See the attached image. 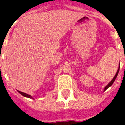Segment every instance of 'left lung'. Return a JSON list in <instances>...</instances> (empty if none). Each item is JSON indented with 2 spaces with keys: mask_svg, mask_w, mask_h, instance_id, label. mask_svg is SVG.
<instances>
[{
  "mask_svg": "<svg viewBox=\"0 0 125 125\" xmlns=\"http://www.w3.org/2000/svg\"><path fill=\"white\" fill-rule=\"evenodd\" d=\"M119 70H120V66H118V70H117V72H116V73L115 76V77L113 78V80H111V81H110V82H109V83H108V84L107 85H106V86H105V88H104V91H105V90H106V89H108V88L109 87L111 86H112V84L114 83V82H115V80L116 78V77H117V76H118V72H119Z\"/></svg>",
  "mask_w": 125,
  "mask_h": 125,
  "instance_id": "8db88e82",
  "label": "left lung"
}]
</instances>
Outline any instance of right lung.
<instances>
[{
    "label": "right lung",
    "instance_id": "right-lung-1",
    "mask_svg": "<svg viewBox=\"0 0 125 125\" xmlns=\"http://www.w3.org/2000/svg\"><path fill=\"white\" fill-rule=\"evenodd\" d=\"M18 92H19L21 95H23V96H25V97H27V98H32V99H34L33 98V97L31 96V95H29V94H26V93H24V92H21V91H19V90H17Z\"/></svg>",
    "mask_w": 125,
    "mask_h": 125
}]
</instances>
